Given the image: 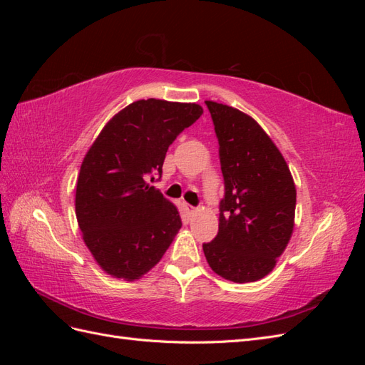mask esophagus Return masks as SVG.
<instances>
[{"mask_svg":"<svg viewBox=\"0 0 365 365\" xmlns=\"http://www.w3.org/2000/svg\"><path fill=\"white\" fill-rule=\"evenodd\" d=\"M184 208H185L187 213H195V212H196V208L192 207L190 204H184Z\"/></svg>","mask_w":365,"mask_h":365,"instance_id":"obj_1","label":"esophagus"}]
</instances>
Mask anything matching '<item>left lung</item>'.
I'll list each match as a JSON object with an SVG mask.
<instances>
[{"mask_svg":"<svg viewBox=\"0 0 365 365\" xmlns=\"http://www.w3.org/2000/svg\"><path fill=\"white\" fill-rule=\"evenodd\" d=\"M205 105L219 141L225 193L217 235L202 250L220 277L257 282L274 269L291 239L295 184L280 150L256 120L233 106Z\"/></svg>","mask_w":365,"mask_h":365,"instance_id":"obj_1","label":"left lung"}]
</instances>
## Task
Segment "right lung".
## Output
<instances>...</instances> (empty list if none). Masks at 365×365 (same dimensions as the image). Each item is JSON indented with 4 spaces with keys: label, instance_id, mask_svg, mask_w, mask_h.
Masks as SVG:
<instances>
[{
    "label": "right lung",
    "instance_id": "add662e5",
    "mask_svg": "<svg viewBox=\"0 0 365 365\" xmlns=\"http://www.w3.org/2000/svg\"><path fill=\"white\" fill-rule=\"evenodd\" d=\"M202 113L196 103L137 101L108 121L86 152L76 187V217L105 272L140 279L170 247L181 217L152 182L163 173L169 146Z\"/></svg>",
    "mask_w": 365,
    "mask_h": 365
}]
</instances>
